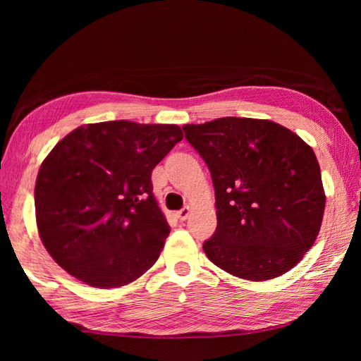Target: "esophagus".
<instances>
[{
  "mask_svg": "<svg viewBox=\"0 0 361 361\" xmlns=\"http://www.w3.org/2000/svg\"><path fill=\"white\" fill-rule=\"evenodd\" d=\"M189 216H190V208H189V206H186V208H183L181 211L176 212V219H178L180 221H185Z\"/></svg>",
  "mask_w": 361,
  "mask_h": 361,
  "instance_id": "esophagus-1",
  "label": "esophagus"
}]
</instances>
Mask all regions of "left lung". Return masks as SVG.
<instances>
[{
	"instance_id": "8db88e82",
	"label": "left lung",
	"mask_w": 361,
	"mask_h": 361,
	"mask_svg": "<svg viewBox=\"0 0 361 361\" xmlns=\"http://www.w3.org/2000/svg\"><path fill=\"white\" fill-rule=\"evenodd\" d=\"M183 128L216 189L217 229L203 243L206 256L240 279L287 273L315 243L324 216L315 152L268 119L220 118Z\"/></svg>"
}]
</instances>
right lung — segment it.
Listing matches in <instances>:
<instances>
[{"instance_id": "right-lung-1", "label": "right lung", "mask_w": 361, "mask_h": 361, "mask_svg": "<svg viewBox=\"0 0 361 361\" xmlns=\"http://www.w3.org/2000/svg\"><path fill=\"white\" fill-rule=\"evenodd\" d=\"M181 140L173 124L109 121L56 144L37 175L35 219L65 271L91 287L118 288L157 262L171 228L150 176Z\"/></svg>"}]
</instances>
